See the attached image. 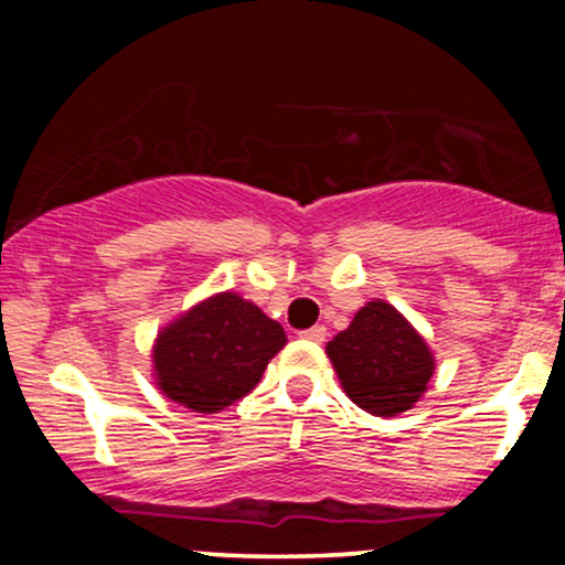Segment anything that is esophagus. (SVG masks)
<instances>
[{"instance_id":"esophagus-1","label":"esophagus","mask_w":565,"mask_h":565,"mask_svg":"<svg viewBox=\"0 0 565 565\" xmlns=\"http://www.w3.org/2000/svg\"><path fill=\"white\" fill-rule=\"evenodd\" d=\"M300 337H305V340H310V342H323V340H327V327L316 323V327H310V329H305V332H300Z\"/></svg>"}]
</instances>
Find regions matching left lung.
<instances>
[{
    "mask_svg": "<svg viewBox=\"0 0 565 565\" xmlns=\"http://www.w3.org/2000/svg\"><path fill=\"white\" fill-rule=\"evenodd\" d=\"M353 404L377 417L406 412L433 377V353L393 305L374 300L327 345Z\"/></svg>",
    "mask_w": 565,
    "mask_h": 565,
    "instance_id": "left-lung-1",
    "label": "left lung"
}]
</instances>
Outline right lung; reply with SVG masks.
I'll return each instance as SVG.
<instances>
[{"instance_id": "right-lung-1", "label": "right lung", "mask_w": 565, "mask_h": 565, "mask_svg": "<svg viewBox=\"0 0 565 565\" xmlns=\"http://www.w3.org/2000/svg\"><path fill=\"white\" fill-rule=\"evenodd\" d=\"M287 342L281 323L233 291L210 297L159 334L153 372L167 398L215 414L255 391Z\"/></svg>"}]
</instances>
